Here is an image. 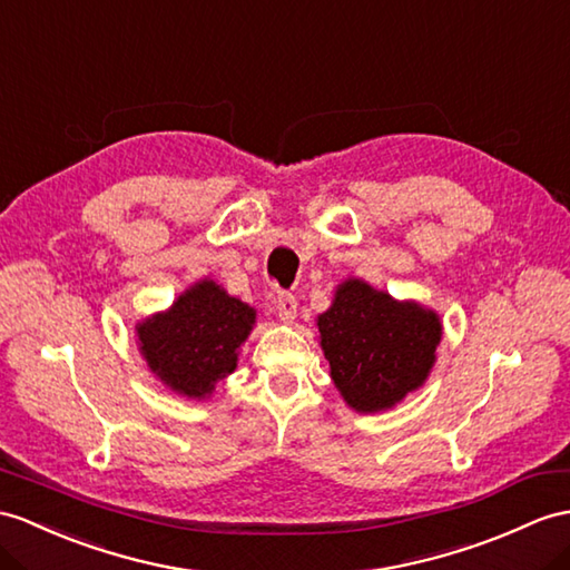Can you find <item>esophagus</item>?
<instances>
[{
    "label": "esophagus",
    "instance_id": "34e87169",
    "mask_svg": "<svg viewBox=\"0 0 570 570\" xmlns=\"http://www.w3.org/2000/svg\"><path fill=\"white\" fill-rule=\"evenodd\" d=\"M275 314L281 316V322L285 324H293L295 316H297V299L287 293H281L275 299Z\"/></svg>",
    "mask_w": 570,
    "mask_h": 570
}]
</instances>
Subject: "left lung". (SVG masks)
<instances>
[{"label":"left lung","mask_w":570,"mask_h":570,"mask_svg":"<svg viewBox=\"0 0 570 570\" xmlns=\"http://www.w3.org/2000/svg\"><path fill=\"white\" fill-rule=\"evenodd\" d=\"M316 328L331 380L357 413L390 411L419 392L442 341L435 309L396 299L363 277H345Z\"/></svg>","instance_id":"8db88e82"}]
</instances>
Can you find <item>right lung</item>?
Here are the masks:
<instances>
[{"label": "right lung", "mask_w": 570, "mask_h": 570, "mask_svg": "<svg viewBox=\"0 0 570 570\" xmlns=\"http://www.w3.org/2000/svg\"><path fill=\"white\" fill-rule=\"evenodd\" d=\"M256 326L252 304L232 297L213 277L193 283L169 309L135 324L137 351L166 390L205 401L237 370L239 351Z\"/></svg>", "instance_id": "1"}]
</instances>
